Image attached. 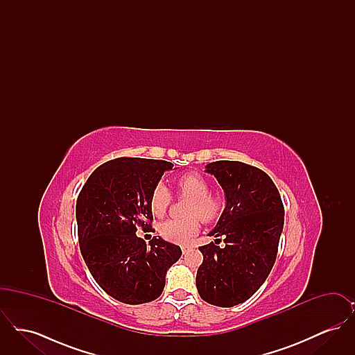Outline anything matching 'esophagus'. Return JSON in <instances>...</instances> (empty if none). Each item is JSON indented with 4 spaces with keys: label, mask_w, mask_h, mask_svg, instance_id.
<instances>
[{
    "label": "esophagus",
    "mask_w": 355,
    "mask_h": 355,
    "mask_svg": "<svg viewBox=\"0 0 355 355\" xmlns=\"http://www.w3.org/2000/svg\"><path fill=\"white\" fill-rule=\"evenodd\" d=\"M187 250H189V248H187V246H182V254L187 253Z\"/></svg>",
    "instance_id": "1"
}]
</instances>
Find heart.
Masks as SVG:
<instances>
[{
  "label": "heart",
  "instance_id": "heart-1",
  "mask_svg": "<svg viewBox=\"0 0 355 355\" xmlns=\"http://www.w3.org/2000/svg\"><path fill=\"white\" fill-rule=\"evenodd\" d=\"M175 189L181 197L189 198L184 220H165L159 226V233L173 243H186L200 230V218L203 222L217 220L223 210V200L210 193V185L198 173H185L175 180ZM150 209L155 217H164L171 203V193L164 184L154 186L150 194Z\"/></svg>",
  "mask_w": 355,
  "mask_h": 355
}]
</instances>
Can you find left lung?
<instances>
[{"label":"left lung","instance_id":"1","mask_svg":"<svg viewBox=\"0 0 355 355\" xmlns=\"http://www.w3.org/2000/svg\"><path fill=\"white\" fill-rule=\"evenodd\" d=\"M206 171L220 182L226 207L214 230L216 243L200 246L203 255L196 284L203 301L232 307L248 301L272 269L284 229L285 207L270 177L238 161H217ZM222 237L225 246L220 248Z\"/></svg>","mask_w":355,"mask_h":355}]
</instances>
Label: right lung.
<instances>
[{"label": "right lung", "mask_w": 355, "mask_h": 355, "mask_svg": "<svg viewBox=\"0 0 355 355\" xmlns=\"http://www.w3.org/2000/svg\"><path fill=\"white\" fill-rule=\"evenodd\" d=\"M173 164L121 157L94 170L83 186L76 218L85 263L105 293L128 304L152 302L181 248L153 236L150 248L135 236L152 227L150 194Z\"/></svg>", "instance_id": "add662e5"}]
</instances>
